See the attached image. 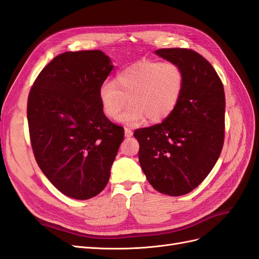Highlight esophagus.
Instances as JSON below:
<instances>
[{
    "mask_svg": "<svg viewBox=\"0 0 259 259\" xmlns=\"http://www.w3.org/2000/svg\"><path fill=\"white\" fill-rule=\"evenodd\" d=\"M124 133H125V137H132L133 136V131L131 130V128H127V127H125L124 128Z\"/></svg>",
    "mask_w": 259,
    "mask_h": 259,
    "instance_id": "esophagus-1",
    "label": "esophagus"
}]
</instances>
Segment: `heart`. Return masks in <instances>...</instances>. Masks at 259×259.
<instances>
[{
    "instance_id": "1",
    "label": "heart",
    "mask_w": 259,
    "mask_h": 259,
    "mask_svg": "<svg viewBox=\"0 0 259 259\" xmlns=\"http://www.w3.org/2000/svg\"><path fill=\"white\" fill-rule=\"evenodd\" d=\"M184 84V73L176 64L142 60L123 69L113 83L101 84L98 100L108 119L115 120L127 101L130 106L120 117L122 123L138 125L148 119L158 124L174 112Z\"/></svg>"
}]
</instances>
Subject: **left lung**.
Here are the masks:
<instances>
[{"mask_svg": "<svg viewBox=\"0 0 259 259\" xmlns=\"http://www.w3.org/2000/svg\"><path fill=\"white\" fill-rule=\"evenodd\" d=\"M185 77L182 98L166 120L134 133L139 163L160 193L178 197L197 188L214 167L225 138V92L215 69L188 49H161Z\"/></svg>", "mask_w": 259, "mask_h": 259, "instance_id": "left-lung-1", "label": "left lung"}]
</instances>
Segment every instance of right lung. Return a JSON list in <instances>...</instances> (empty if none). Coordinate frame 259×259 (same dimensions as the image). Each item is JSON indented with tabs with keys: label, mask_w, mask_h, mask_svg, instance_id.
<instances>
[{
	"label": "right lung",
	"mask_w": 259,
	"mask_h": 259,
	"mask_svg": "<svg viewBox=\"0 0 259 259\" xmlns=\"http://www.w3.org/2000/svg\"><path fill=\"white\" fill-rule=\"evenodd\" d=\"M113 65L101 51L67 52L46 66L28 97L34 158L43 174L69 198L104 190L124 130L103 113L99 86Z\"/></svg>",
	"instance_id": "right-lung-1"
}]
</instances>
